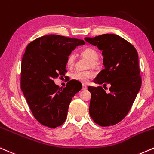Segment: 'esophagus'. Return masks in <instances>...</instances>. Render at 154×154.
I'll return each instance as SVG.
<instances>
[{"label": "esophagus", "mask_w": 154, "mask_h": 154, "mask_svg": "<svg viewBox=\"0 0 154 154\" xmlns=\"http://www.w3.org/2000/svg\"><path fill=\"white\" fill-rule=\"evenodd\" d=\"M82 89L83 90H86L87 89V86H86V85H85V84H84L82 86Z\"/></svg>", "instance_id": "obj_1"}]
</instances>
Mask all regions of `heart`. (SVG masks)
Returning a JSON list of instances; mask_svg holds the SVG:
<instances>
[{
	"label": "heart",
	"instance_id": "b5f03b06",
	"mask_svg": "<svg viewBox=\"0 0 154 154\" xmlns=\"http://www.w3.org/2000/svg\"><path fill=\"white\" fill-rule=\"evenodd\" d=\"M81 55L86 57L92 64L97 62V60L99 58V54L97 50L94 48H90V47H86V48H83L81 50ZM73 63L74 56L72 54H70L66 58V66L70 68V67L73 66ZM94 76V72L89 71V70H86V71L76 70V71L71 74V79L73 80L77 81L81 83H84V84L88 83V81Z\"/></svg>",
	"mask_w": 154,
	"mask_h": 154
}]
</instances>
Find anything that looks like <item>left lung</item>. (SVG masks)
<instances>
[{"instance_id": "8db88e82", "label": "left lung", "mask_w": 154, "mask_h": 154, "mask_svg": "<svg viewBox=\"0 0 154 154\" xmlns=\"http://www.w3.org/2000/svg\"><path fill=\"white\" fill-rule=\"evenodd\" d=\"M85 40L102 51L104 68L94 82L111 85L108 94L102 86H88L91 94L90 116L100 126L114 125L128 115L141 86L138 52L133 45L117 34L85 37Z\"/></svg>"}]
</instances>
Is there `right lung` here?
I'll return each mask as SVG.
<instances>
[{
	"mask_svg": "<svg viewBox=\"0 0 154 154\" xmlns=\"http://www.w3.org/2000/svg\"><path fill=\"white\" fill-rule=\"evenodd\" d=\"M84 44L81 39L49 34L27 45L21 61V88L34 117L43 125L55 128L66 121L71 99L82 86L70 81L59 88L53 80L65 75L68 55Z\"/></svg>",
	"mask_w": 154,
	"mask_h": 154,
	"instance_id": "obj_1",
	"label": "right lung"
}]
</instances>
